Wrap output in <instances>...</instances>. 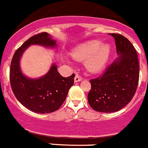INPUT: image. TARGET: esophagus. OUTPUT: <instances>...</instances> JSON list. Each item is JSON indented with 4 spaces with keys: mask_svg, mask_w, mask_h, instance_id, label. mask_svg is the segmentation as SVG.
Wrapping results in <instances>:
<instances>
[{
    "mask_svg": "<svg viewBox=\"0 0 148 148\" xmlns=\"http://www.w3.org/2000/svg\"><path fill=\"white\" fill-rule=\"evenodd\" d=\"M82 80V77H81L80 75H75V78H74V82H81Z\"/></svg>",
    "mask_w": 148,
    "mask_h": 148,
    "instance_id": "esophagus-1",
    "label": "esophagus"
}]
</instances>
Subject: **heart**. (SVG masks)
Returning a JSON list of instances; mask_svg holds the SVG:
<instances>
[{
  "label": "heart",
  "mask_w": 148,
  "mask_h": 148,
  "mask_svg": "<svg viewBox=\"0 0 148 148\" xmlns=\"http://www.w3.org/2000/svg\"><path fill=\"white\" fill-rule=\"evenodd\" d=\"M112 52V47L108 43L92 40L78 45L72 51V57L77 61H84L87 71L99 73L108 63Z\"/></svg>",
  "instance_id": "heart-1"
}]
</instances>
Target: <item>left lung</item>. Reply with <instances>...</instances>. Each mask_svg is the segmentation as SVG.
<instances>
[{
	"instance_id": "1",
	"label": "left lung",
	"mask_w": 148,
	"mask_h": 148,
	"mask_svg": "<svg viewBox=\"0 0 148 148\" xmlns=\"http://www.w3.org/2000/svg\"><path fill=\"white\" fill-rule=\"evenodd\" d=\"M115 39L118 58L103 75L90 80L87 100L98 112L115 113L130 102L135 94L139 78L136 51L130 41L119 34H110Z\"/></svg>"
}]
</instances>
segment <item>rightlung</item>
<instances>
[{"label":"right lung","instance_id":"obj_1","mask_svg":"<svg viewBox=\"0 0 148 148\" xmlns=\"http://www.w3.org/2000/svg\"><path fill=\"white\" fill-rule=\"evenodd\" d=\"M31 45H38L47 49H58L56 40L47 32L34 35L26 40L13 56L10 66V84L15 97L24 107L38 113H53L60 108L74 84L73 74L61 76L57 65L53 64L43 76L32 78L24 75L21 68V59L26 49Z\"/></svg>","mask_w":148,"mask_h":148}]
</instances>
